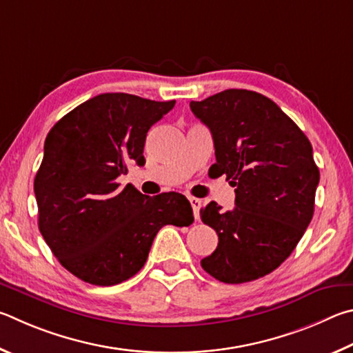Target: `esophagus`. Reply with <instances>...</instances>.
I'll return each instance as SVG.
<instances>
[{"label":"esophagus","mask_w":353,"mask_h":353,"mask_svg":"<svg viewBox=\"0 0 353 353\" xmlns=\"http://www.w3.org/2000/svg\"><path fill=\"white\" fill-rule=\"evenodd\" d=\"M189 201H190V206L194 209V217L199 219V214H200V206H201V200L195 199V196H189Z\"/></svg>","instance_id":"esophagus-1"}]
</instances>
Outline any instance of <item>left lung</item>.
Returning a JSON list of instances; mask_svg holds the SVG:
<instances>
[{
  "instance_id": "obj_1",
  "label": "left lung",
  "mask_w": 353,
  "mask_h": 353,
  "mask_svg": "<svg viewBox=\"0 0 353 353\" xmlns=\"http://www.w3.org/2000/svg\"><path fill=\"white\" fill-rule=\"evenodd\" d=\"M190 110L211 130L215 159L209 173L226 175L236 206L221 211L211 201L201 221L217 232L219 245L201 261L225 283L256 281L292 254L310 225L319 169L304 132L263 94L225 90Z\"/></svg>"
}]
</instances>
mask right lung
I'll list each match as a JSON object with an SVG mask.
<instances>
[{"instance_id": "1", "label": "right lung", "mask_w": 353, "mask_h": 353, "mask_svg": "<svg viewBox=\"0 0 353 353\" xmlns=\"http://www.w3.org/2000/svg\"><path fill=\"white\" fill-rule=\"evenodd\" d=\"M175 101L105 92L65 114L48 133L35 175L39 230L57 261L79 279L110 287L144 267L164 225L194 214L176 192L148 196L117 176L142 165L147 132Z\"/></svg>"}]
</instances>
